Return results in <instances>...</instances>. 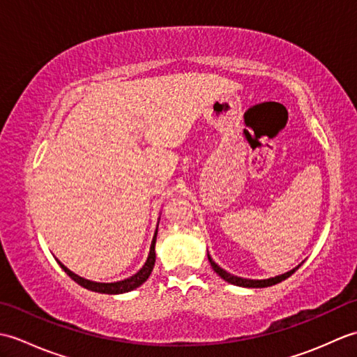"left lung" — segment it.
<instances>
[{"mask_svg": "<svg viewBox=\"0 0 357 357\" xmlns=\"http://www.w3.org/2000/svg\"><path fill=\"white\" fill-rule=\"evenodd\" d=\"M208 261H210V265L211 268H213L216 271V275L221 276L224 280H227L229 284H233V285H238V287H248V288H262V287H270V285H275L278 282H282L284 279L290 278L293 273L298 270V267L290 270L288 273H284V275L280 276H276V278H270V279H261V280H253V279H244V278H238V276H233L230 275V273H227L225 270H222L221 267H219L218 264L213 262V259L208 256Z\"/></svg>", "mask_w": 357, "mask_h": 357, "instance_id": "obj_1", "label": "left lung"}]
</instances>
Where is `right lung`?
Returning <instances> with one entry per match:
<instances>
[{
	"instance_id": "right-lung-1",
	"label": "right lung",
	"mask_w": 357,
	"mask_h": 357,
	"mask_svg": "<svg viewBox=\"0 0 357 357\" xmlns=\"http://www.w3.org/2000/svg\"><path fill=\"white\" fill-rule=\"evenodd\" d=\"M155 244H156V233L153 236V241H151V245H150V253L147 257V262L144 264V267L133 275L132 278L124 279V280H119V282H112V284H102V282H93V280H87L84 278H81L78 275H75L73 271H70L67 267L58 261V264L61 265V268L69 275L75 282L79 284L81 287L87 288V290H92V291H98V293H105V294H118V293H126V291H132L135 290L136 287L142 285L146 280L149 279L151 270H153V265H155V259H156V255H155Z\"/></svg>"
}]
</instances>
